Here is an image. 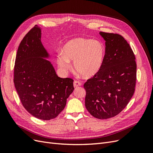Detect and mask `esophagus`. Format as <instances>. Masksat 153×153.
<instances>
[{
	"label": "esophagus",
	"mask_w": 153,
	"mask_h": 153,
	"mask_svg": "<svg viewBox=\"0 0 153 153\" xmlns=\"http://www.w3.org/2000/svg\"><path fill=\"white\" fill-rule=\"evenodd\" d=\"M82 84L80 82H78V81H75L73 82V86L75 88H77L79 86H81Z\"/></svg>",
	"instance_id": "34e87169"
}]
</instances>
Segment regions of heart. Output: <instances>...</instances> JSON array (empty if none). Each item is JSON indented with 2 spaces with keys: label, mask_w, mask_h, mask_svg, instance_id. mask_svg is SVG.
<instances>
[{
  "label": "heart",
  "mask_w": 153,
  "mask_h": 153,
  "mask_svg": "<svg viewBox=\"0 0 153 153\" xmlns=\"http://www.w3.org/2000/svg\"><path fill=\"white\" fill-rule=\"evenodd\" d=\"M106 49L102 42L89 38H76L64 45L62 52L57 55V63L62 71H67L74 62L75 71L85 78L98 75L103 67Z\"/></svg>",
  "instance_id": "heart-1"
}]
</instances>
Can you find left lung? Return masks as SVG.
Masks as SVG:
<instances>
[{
	"label": "left lung",
	"instance_id": "1",
	"mask_svg": "<svg viewBox=\"0 0 153 153\" xmlns=\"http://www.w3.org/2000/svg\"><path fill=\"white\" fill-rule=\"evenodd\" d=\"M105 41L103 65L98 75L84 84L85 105L92 116L106 119L126 107L135 92L137 78L135 57L121 35L100 32Z\"/></svg>",
	"mask_w": 153,
	"mask_h": 153
}]
</instances>
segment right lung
I'll return each mask as SVG.
<instances>
[{"label": "right lung", "instance_id": "obj_1", "mask_svg": "<svg viewBox=\"0 0 153 153\" xmlns=\"http://www.w3.org/2000/svg\"><path fill=\"white\" fill-rule=\"evenodd\" d=\"M51 55L41 43V29L35 25L18 48L14 84L26 110L41 120L56 117L66 105L74 90L71 78L58 76Z\"/></svg>", "mask_w": 153, "mask_h": 153}]
</instances>
